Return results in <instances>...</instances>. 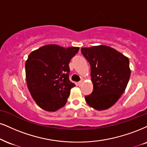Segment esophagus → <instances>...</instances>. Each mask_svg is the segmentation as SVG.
Returning <instances> with one entry per match:
<instances>
[{
  "mask_svg": "<svg viewBox=\"0 0 147 147\" xmlns=\"http://www.w3.org/2000/svg\"><path fill=\"white\" fill-rule=\"evenodd\" d=\"M82 82H83L82 80H80V82H78V85H79V86H81V84H82Z\"/></svg>",
  "mask_w": 147,
  "mask_h": 147,
  "instance_id": "34e87169",
  "label": "esophagus"
}]
</instances>
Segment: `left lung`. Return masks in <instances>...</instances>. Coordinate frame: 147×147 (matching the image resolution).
Here are the masks:
<instances>
[{"instance_id": "obj_1", "label": "left lung", "mask_w": 147, "mask_h": 147, "mask_svg": "<svg viewBox=\"0 0 147 147\" xmlns=\"http://www.w3.org/2000/svg\"><path fill=\"white\" fill-rule=\"evenodd\" d=\"M90 65L93 84L91 94L85 96L88 106L104 110L113 106L124 93L131 74L127 57L107 46L82 48Z\"/></svg>"}]
</instances>
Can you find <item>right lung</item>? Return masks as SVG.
Masks as SVG:
<instances>
[{
	"instance_id": "obj_1",
	"label": "right lung",
	"mask_w": 147,
	"mask_h": 147,
	"mask_svg": "<svg viewBox=\"0 0 147 147\" xmlns=\"http://www.w3.org/2000/svg\"><path fill=\"white\" fill-rule=\"evenodd\" d=\"M78 50V47L65 48L51 44L28 56L25 64L27 86L43 110L57 111L67 103L71 88L76 86L69 78V63Z\"/></svg>"
}]
</instances>
